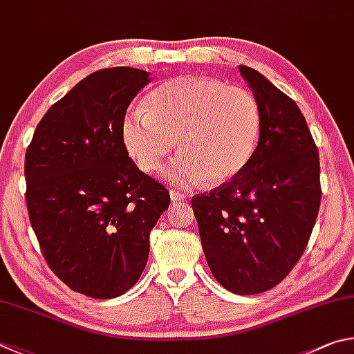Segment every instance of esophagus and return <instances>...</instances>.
<instances>
[{
    "label": "esophagus",
    "instance_id": "obj_1",
    "mask_svg": "<svg viewBox=\"0 0 354 354\" xmlns=\"http://www.w3.org/2000/svg\"><path fill=\"white\" fill-rule=\"evenodd\" d=\"M169 196H171V201L174 203H180V202H185V199H187V196L182 194L180 191H176V189H171Z\"/></svg>",
    "mask_w": 354,
    "mask_h": 354
}]
</instances>
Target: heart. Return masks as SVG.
<instances>
[{"instance_id":"heart-1","label":"heart","mask_w":354,"mask_h":354,"mask_svg":"<svg viewBox=\"0 0 354 354\" xmlns=\"http://www.w3.org/2000/svg\"><path fill=\"white\" fill-rule=\"evenodd\" d=\"M130 109L121 136L136 166L158 171L174 147L182 153L167 166L166 178L182 188L207 182L225 183L244 171L257 151L261 111L243 86L205 76L167 80Z\"/></svg>"}]
</instances>
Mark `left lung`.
<instances>
[{
    "label": "left lung",
    "mask_w": 354,
    "mask_h": 354,
    "mask_svg": "<svg viewBox=\"0 0 354 354\" xmlns=\"http://www.w3.org/2000/svg\"><path fill=\"white\" fill-rule=\"evenodd\" d=\"M239 71L261 111L257 151L243 172L191 205L216 280L255 295L277 286L306 249L320 207V165L292 99L253 68Z\"/></svg>",
    "instance_id": "8db88e82"
}]
</instances>
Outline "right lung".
Wrapping results in <instances>:
<instances>
[{
	"label": "right lung",
	"instance_id": "obj_1",
	"mask_svg": "<svg viewBox=\"0 0 354 354\" xmlns=\"http://www.w3.org/2000/svg\"><path fill=\"white\" fill-rule=\"evenodd\" d=\"M147 71L107 68L49 109L24 157L28 213L46 263L68 288L115 299L140 280L149 234L169 193L141 172L122 142L130 102Z\"/></svg>",
	"mask_w": 354,
	"mask_h": 354
}]
</instances>
